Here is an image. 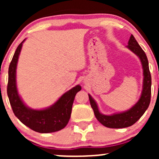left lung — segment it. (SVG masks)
Masks as SVG:
<instances>
[{"label":"left lung","instance_id":"8db88e82","mask_svg":"<svg viewBox=\"0 0 159 159\" xmlns=\"http://www.w3.org/2000/svg\"><path fill=\"white\" fill-rule=\"evenodd\" d=\"M126 47L139 57L143 68V89L139 100L137 102L135 105L125 111L111 115H105L100 112L97 103L93 98L88 94L90 105L93 110L96 119L103 125L111 129H121L132 125L143 116L150 103L152 81L147 57L132 34L130 36Z\"/></svg>","mask_w":159,"mask_h":159}]
</instances>
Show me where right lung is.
I'll use <instances>...</instances> for the list:
<instances>
[{
	"instance_id": "add662e5",
	"label": "right lung",
	"mask_w": 159,
	"mask_h": 159,
	"mask_svg": "<svg viewBox=\"0 0 159 159\" xmlns=\"http://www.w3.org/2000/svg\"><path fill=\"white\" fill-rule=\"evenodd\" d=\"M24 39L16 48L9 66L7 95L12 111L24 125L39 133H51L61 130L68 123L72 113L75 96L81 90L79 84L63 94L55 103L40 110L27 106L20 97L16 86V68Z\"/></svg>"
}]
</instances>
